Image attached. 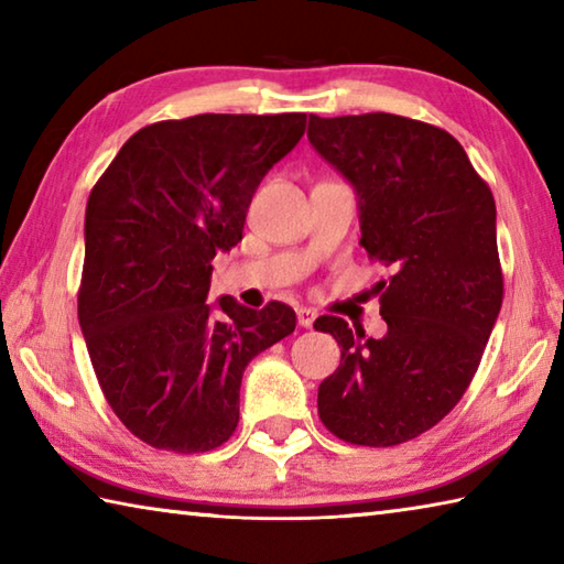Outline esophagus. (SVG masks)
I'll list each match as a JSON object with an SVG mask.
<instances>
[{"label": "esophagus", "mask_w": 564, "mask_h": 564, "mask_svg": "<svg viewBox=\"0 0 564 564\" xmlns=\"http://www.w3.org/2000/svg\"><path fill=\"white\" fill-rule=\"evenodd\" d=\"M295 316H299V326L313 328V323H316L318 313L313 311V308H305V305H301V308H295Z\"/></svg>", "instance_id": "esophagus-1"}]
</instances>
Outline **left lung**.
Returning a JSON list of instances; mask_svg holds the SVG:
<instances>
[{"label":"left lung","mask_w":564,"mask_h":564,"mask_svg":"<svg viewBox=\"0 0 564 564\" xmlns=\"http://www.w3.org/2000/svg\"><path fill=\"white\" fill-rule=\"evenodd\" d=\"M308 141L356 188L360 246L393 271L380 283L383 338L338 316L313 323L340 346V366L318 388V415L346 443L400 445L457 405L498 321L492 191L457 139L425 121L311 113Z\"/></svg>","instance_id":"1"}]
</instances>
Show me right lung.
Masks as SVG:
<instances>
[{"instance_id":"add662e5","label":"right lung","mask_w":564,"mask_h":564,"mask_svg":"<svg viewBox=\"0 0 564 564\" xmlns=\"http://www.w3.org/2000/svg\"><path fill=\"white\" fill-rule=\"evenodd\" d=\"M305 113H198L139 129L91 188L79 326L104 398L151 447L206 453L238 425L248 362L295 330L291 305L206 303Z\"/></svg>"}]
</instances>
